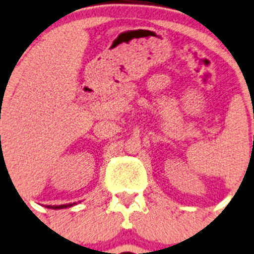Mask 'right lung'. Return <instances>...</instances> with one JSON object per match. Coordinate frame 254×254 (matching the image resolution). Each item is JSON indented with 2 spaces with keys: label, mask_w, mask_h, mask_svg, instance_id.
Listing matches in <instances>:
<instances>
[{
  "label": "right lung",
  "mask_w": 254,
  "mask_h": 254,
  "mask_svg": "<svg viewBox=\"0 0 254 254\" xmlns=\"http://www.w3.org/2000/svg\"><path fill=\"white\" fill-rule=\"evenodd\" d=\"M76 203L73 204H63V205H48V208H50V209H64V208H68V206H72L74 205Z\"/></svg>",
  "instance_id": "obj_1"
}]
</instances>
